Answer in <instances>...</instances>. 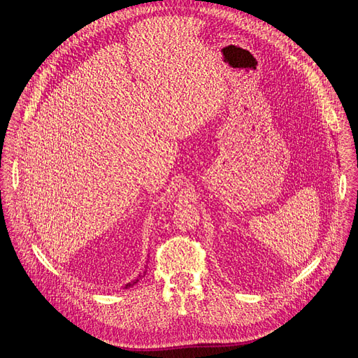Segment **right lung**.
Segmentation results:
<instances>
[{
	"mask_svg": "<svg viewBox=\"0 0 358 358\" xmlns=\"http://www.w3.org/2000/svg\"><path fill=\"white\" fill-rule=\"evenodd\" d=\"M140 278H143V275H138V278H137V279H136V280H133V282H130V283H127V285H126V286H124V289H127V287H130V286H133V285H136V283H137V282H138V279H140Z\"/></svg>",
	"mask_w": 358,
	"mask_h": 358,
	"instance_id": "right-lung-1",
	"label": "right lung"
}]
</instances>
